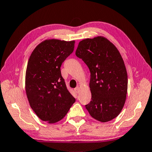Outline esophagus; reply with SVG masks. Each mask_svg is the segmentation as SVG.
Listing matches in <instances>:
<instances>
[{"label":"esophagus","mask_w":152,"mask_h":152,"mask_svg":"<svg viewBox=\"0 0 152 152\" xmlns=\"http://www.w3.org/2000/svg\"><path fill=\"white\" fill-rule=\"evenodd\" d=\"M79 90H80V88H78V87H77V88H76L74 89V91L75 92H76V93H78V92H79Z\"/></svg>","instance_id":"34e87169"}]
</instances>
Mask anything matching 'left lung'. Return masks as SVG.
Wrapping results in <instances>:
<instances>
[{
    "label": "left lung",
    "instance_id": "1",
    "mask_svg": "<svg viewBox=\"0 0 152 152\" xmlns=\"http://www.w3.org/2000/svg\"><path fill=\"white\" fill-rule=\"evenodd\" d=\"M76 56L90 72L92 99L86 108L95 120H112L124 107L128 77L124 60L117 48L104 37L86 39L78 44Z\"/></svg>",
    "mask_w": 152,
    "mask_h": 152
}]
</instances>
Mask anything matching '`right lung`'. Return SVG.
<instances>
[{
  "mask_svg": "<svg viewBox=\"0 0 152 152\" xmlns=\"http://www.w3.org/2000/svg\"><path fill=\"white\" fill-rule=\"evenodd\" d=\"M74 41L49 39L36 46L26 73V91L32 110L48 123L61 120L75 99L68 90L60 71L62 62L74 51Z\"/></svg>",
  "mask_w": 152,
  "mask_h": 152,
  "instance_id": "obj_1",
  "label": "right lung"
}]
</instances>
